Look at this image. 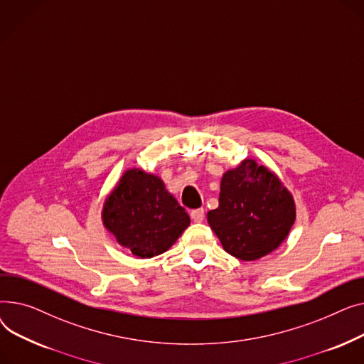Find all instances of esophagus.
I'll list each match as a JSON object with an SVG mask.
<instances>
[{
    "mask_svg": "<svg viewBox=\"0 0 364 364\" xmlns=\"http://www.w3.org/2000/svg\"><path fill=\"white\" fill-rule=\"evenodd\" d=\"M191 219L200 223L204 220V208H197V210H192L191 211Z\"/></svg>",
    "mask_w": 364,
    "mask_h": 364,
    "instance_id": "obj_1",
    "label": "esophagus"
}]
</instances>
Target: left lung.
<instances>
[{
	"instance_id": "obj_1",
	"label": "left lung",
	"mask_w": 364,
	"mask_h": 364,
	"mask_svg": "<svg viewBox=\"0 0 364 364\" xmlns=\"http://www.w3.org/2000/svg\"><path fill=\"white\" fill-rule=\"evenodd\" d=\"M207 220L226 252L251 262L288 237L295 222V203L269 168L244 160L223 175L219 207L207 213Z\"/></svg>"
}]
</instances>
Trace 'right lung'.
<instances>
[{
  "label": "right lung",
  "instance_id": "add662e5",
  "mask_svg": "<svg viewBox=\"0 0 364 364\" xmlns=\"http://www.w3.org/2000/svg\"><path fill=\"white\" fill-rule=\"evenodd\" d=\"M189 216L159 176L126 170L102 208V223L134 255L167 251L189 226Z\"/></svg>",
  "mask_w": 364,
  "mask_h": 364
}]
</instances>
